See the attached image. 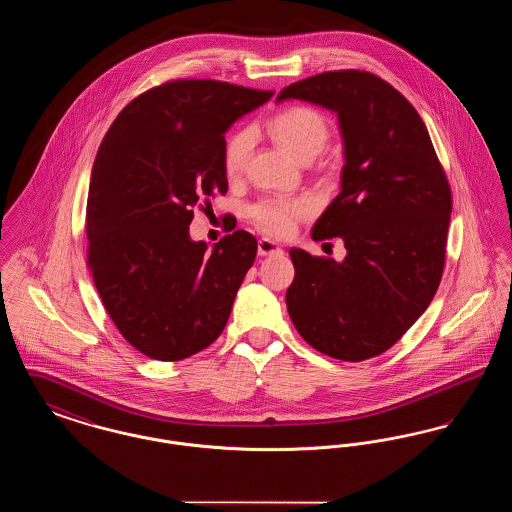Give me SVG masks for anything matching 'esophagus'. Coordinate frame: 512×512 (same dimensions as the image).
Masks as SVG:
<instances>
[{
	"label": "esophagus",
	"mask_w": 512,
	"mask_h": 512,
	"mask_svg": "<svg viewBox=\"0 0 512 512\" xmlns=\"http://www.w3.org/2000/svg\"><path fill=\"white\" fill-rule=\"evenodd\" d=\"M257 251H259V255H261V257H267V255H274V253H280V251H282V247L276 244V242L268 240V238H263V240H259V245H257Z\"/></svg>",
	"instance_id": "34e87169"
}]
</instances>
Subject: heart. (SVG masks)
I'll return each instance as SVG.
<instances>
[{
  "label": "heart",
  "instance_id": "1",
  "mask_svg": "<svg viewBox=\"0 0 512 512\" xmlns=\"http://www.w3.org/2000/svg\"><path fill=\"white\" fill-rule=\"evenodd\" d=\"M270 136L286 147L295 159L309 163L326 147L330 140V124L326 117L307 105H295L280 111L268 122ZM253 147V130H238L224 149V171L230 178L244 172ZM311 195L299 197H265L249 209V217L270 236L286 238L293 234L297 222L307 219L315 211Z\"/></svg>",
  "mask_w": 512,
  "mask_h": 512
}]
</instances>
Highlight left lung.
Returning a JSON list of instances; mask_svg holds the SVG:
<instances>
[{"label":"left lung","instance_id":"left-lung-1","mask_svg":"<svg viewBox=\"0 0 512 512\" xmlns=\"http://www.w3.org/2000/svg\"><path fill=\"white\" fill-rule=\"evenodd\" d=\"M284 99L338 113L341 192L311 236L341 238L347 249L341 263L290 249L288 313L311 347L359 363L388 351L438 292L451 188L426 124L380 76L315 74L284 88Z\"/></svg>","mask_w":512,"mask_h":512}]
</instances>
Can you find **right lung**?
I'll use <instances>...</instances> for the list:
<instances>
[{
    "mask_svg": "<svg viewBox=\"0 0 512 512\" xmlns=\"http://www.w3.org/2000/svg\"><path fill=\"white\" fill-rule=\"evenodd\" d=\"M274 92L171 80L132 99L98 149L88 205V267L122 338L149 359L182 361L224 330L257 240L236 230L207 251L194 207L226 194V130Z\"/></svg>",
    "mask_w": 512,
    "mask_h": 512,
    "instance_id": "add662e5",
    "label": "right lung"
}]
</instances>
